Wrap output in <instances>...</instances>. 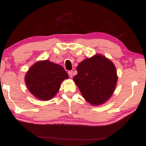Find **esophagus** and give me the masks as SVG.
Masks as SVG:
<instances>
[{"instance_id":"1","label":"esophagus","mask_w":146,"mask_h":146,"mask_svg":"<svg viewBox=\"0 0 146 146\" xmlns=\"http://www.w3.org/2000/svg\"><path fill=\"white\" fill-rule=\"evenodd\" d=\"M68 75L70 76V78H72L73 77V71H70L68 72Z\"/></svg>"}]
</instances>
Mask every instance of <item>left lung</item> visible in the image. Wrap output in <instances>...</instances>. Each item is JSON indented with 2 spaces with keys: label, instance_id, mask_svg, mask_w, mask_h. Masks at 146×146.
<instances>
[{
  "label": "left lung",
  "instance_id": "left-lung-1",
  "mask_svg": "<svg viewBox=\"0 0 146 146\" xmlns=\"http://www.w3.org/2000/svg\"><path fill=\"white\" fill-rule=\"evenodd\" d=\"M73 78L82 96L90 104H103L112 96L117 82L116 68L110 59L102 54L82 60Z\"/></svg>",
  "mask_w": 146,
  "mask_h": 146
}]
</instances>
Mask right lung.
<instances>
[{
    "label": "right lung",
    "mask_w": 146,
    "mask_h": 146,
    "mask_svg": "<svg viewBox=\"0 0 146 146\" xmlns=\"http://www.w3.org/2000/svg\"><path fill=\"white\" fill-rule=\"evenodd\" d=\"M68 78V74L62 66L44 60H39L29 69L25 82L34 97L48 101L57 94L62 82Z\"/></svg>",
    "instance_id": "1"
}]
</instances>
